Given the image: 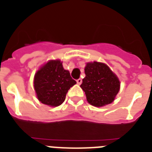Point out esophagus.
Returning a JSON list of instances; mask_svg holds the SVG:
<instances>
[{
	"instance_id": "1",
	"label": "esophagus",
	"mask_w": 152,
	"mask_h": 152,
	"mask_svg": "<svg viewBox=\"0 0 152 152\" xmlns=\"http://www.w3.org/2000/svg\"><path fill=\"white\" fill-rule=\"evenodd\" d=\"M77 84H81V83H82V79H81V78L77 79Z\"/></svg>"
}]
</instances>
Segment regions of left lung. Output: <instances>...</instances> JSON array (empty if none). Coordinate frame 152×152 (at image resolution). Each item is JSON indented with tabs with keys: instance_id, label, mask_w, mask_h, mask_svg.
I'll return each instance as SVG.
<instances>
[{
	"instance_id": "8db88e82",
	"label": "left lung",
	"mask_w": 152,
	"mask_h": 152,
	"mask_svg": "<svg viewBox=\"0 0 152 152\" xmlns=\"http://www.w3.org/2000/svg\"><path fill=\"white\" fill-rule=\"evenodd\" d=\"M86 77L80 88L85 92L87 100L95 107H103L112 103L119 91V80L107 64L88 63L84 69Z\"/></svg>"
}]
</instances>
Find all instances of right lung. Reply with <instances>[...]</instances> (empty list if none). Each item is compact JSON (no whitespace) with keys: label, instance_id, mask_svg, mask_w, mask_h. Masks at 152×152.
Instances as JSON below:
<instances>
[{"label":"right lung","instance_id":"add662e5","mask_svg":"<svg viewBox=\"0 0 152 152\" xmlns=\"http://www.w3.org/2000/svg\"><path fill=\"white\" fill-rule=\"evenodd\" d=\"M76 83L59 60H52L35 75L34 88L41 103L58 107L64 102L68 90Z\"/></svg>","mask_w":152,"mask_h":152}]
</instances>
